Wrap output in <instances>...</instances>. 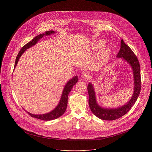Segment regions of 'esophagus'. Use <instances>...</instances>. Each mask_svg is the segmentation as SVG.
I'll use <instances>...</instances> for the list:
<instances>
[{
    "mask_svg": "<svg viewBox=\"0 0 152 152\" xmlns=\"http://www.w3.org/2000/svg\"><path fill=\"white\" fill-rule=\"evenodd\" d=\"M80 76L82 77V78L83 79H88L90 78V74L86 73V72H82L81 74H80Z\"/></svg>",
    "mask_w": 152,
    "mask_h": 152,
    "instance_id": "obj_1",
    "label": "esophagus"
}]
</instances>
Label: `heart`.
<instances>
[{
  "label": "heart",
  "instance_id": "heart-1",
  "mask_svg": "<svg viewBox=\"0 0 152 152\" xmlns=\"http://www.w3.org/2000/svg\"><path fill=\"white\" fill-rule=\"evenodd\" d=\"M104 42H99L97 44V45H96V48L99 49H102V48H103L104 47ZM110 49L109 48H106V49H104L103 50V53L104 55H107V54H108V53H110Z\"/></svg>",
  "mask_w": 152,
  "mask_h": 152
}]
</instances>
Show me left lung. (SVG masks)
Returning <instances> with one entry per match:
<instances>
[{"mask_svg":"<svg viewBox=\"0 0 152 152\" xmlns=\"http://www.w3.org/2000/svg\"><path fill=\"white\" fill-rule=\"evenodd\" d=\"M117 57L122 58L131 65L134 73V91L132 97L126 104L115 109H107L102 107L97 104L94 87L92 83H90L87 88L89 94L88 103L90 108L96 117L104 120H116L125 115L135 103L141 91V80L138 59L131 49L125 44L123 39L121 40L120 49Z\"/></svg>","mask_w":152,"mask_h":152,"instance_id":"left-lung-1","label":"left lung"}]
</instances>
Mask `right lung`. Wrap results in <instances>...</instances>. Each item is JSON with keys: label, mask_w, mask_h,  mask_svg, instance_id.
Wrapping results in <instances>:
<instances>
[{"label": "right lung", "mask_w": 152, "mask_h": 152, "mask_svg": "<svg viewBox=\"0 0 152 152\" xmlns=\"http://www.w3.org/2000/svg\"><path fill=\"white\" fill-rule=\"evenodd\" d=\"M55 33V31H49L45 32V34H41L37 36H36L32 40L28 42L26 45H25L21 49L20 51L18 53L15 61V65H14V69L17 66V64L18 63V61L21 57V56L22 55V54L25 52V51L31 48L32 46L35 45L36 43L39 40V39L42 38L44 35H49L50 34ZM78 81V77L77 76H75L73 77L72 79H70L67 83L65 85L63 92L61 97V100L58 104V106L55 108V109L52 111L51 112L44 114H38V115H35V114H32L30 113L27 112L26 113L31 115V117L34 118H36L37 119L42 120H45V121H49L54 119H56L57 118L61 117L64 113L66 111L67 109V100H68V96L69 93L70 92L71 90L72 89L73 86L76 83V82Z\"/></svg>", "instance_id": "add662e5"}]
</instances>
